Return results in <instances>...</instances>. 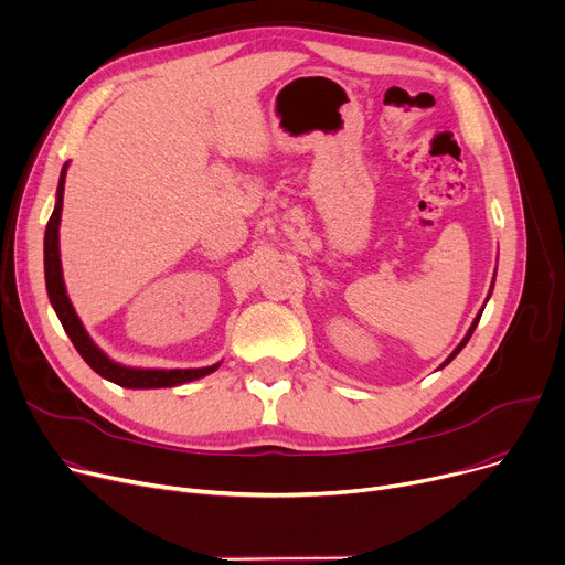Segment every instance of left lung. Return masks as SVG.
Masks as SVG:
<instances>
[{"label":"left lung","instance_id":"1","mask_svg":"<svg viewBox=\"0 0 565 565\" xmlns=\"http://www.w3.org/2000/svg\"><path fill=\"white\" fill-rule=\"evenodd\" d=\"M481 313H483V311H481ZM481 313H479V316H477V318H473V322H471V328H469V332H467V337H465V339H462V341H460V345H458V348H456V350H454V352H451V358H449V360H447V362H444V364H441V366H447V364H449V362H451V360H454V358H456V354H458V352H460V350H462V348H465V345H467V341H469V337H471V334H473V330H477V324H479V320H481Z\"/></svg>","mask_w":565,"mask_h":565}]
</instances>
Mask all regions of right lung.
I'll list each match as a JSON object with an SVG mask.
<instances>
[{"mask_svg": "<svg viewBox=\"0 0 565 565\" xmlns=\"http://www.w3.org/2000/svg\"><path fill=\"white\" fill-rule=\"evenodd\" d=\"M64 181H66V164L62 169V178H58V190H56V205L52 211V217L45 226V286H47V298L62 320L68 339L73 341L75 350L82 354V360L92 366L98 375L105 380L118 384V387L128 390H158V387H175V384H183L190 380H199L207 373H213L215 366H203V369H128L111 362L107 354L88 339L84 332L82 322L68 300L64 277H62V260H58V222H62V205H64Z\"/></svg>", "mask_w": 565, "mask_h": 565, "instance_id": "add662e5", "label": "right lung"}]
</instances>
